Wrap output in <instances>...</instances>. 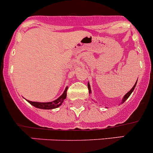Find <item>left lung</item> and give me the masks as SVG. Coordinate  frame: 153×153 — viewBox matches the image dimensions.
<instances>
[{
    "mask_svg": "<svg viewBox=\"0 0 153 153\" xmlns=\"http://www.w3.org/2000/svg\"><path fill=\"white\" fill-rule=\"evenodd\" d=\"M137 82H135V84H134V86L132 87L131 89L129 91H128V93H126V94H125L124 97H123V100H122V101H121V104H123V103H124L125 101H126V100H127L128 98V97L131 95V93L133 92L135 86H136V85H137ZM88 91H89V94H91V86H90V84L88 83Z\"/></svg>",
    "mask_w": 153,
    "mask_h": 153,
    "instance_id": "8db88e82",
    "label": "left lung"
}]
</instances>
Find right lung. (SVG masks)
I'll return each instance as SVG.
<instances>
[{"instance_id":"right-lung-1","label":"right lung","mask_w":153,"mask_h":153,"mask_svg":"<svg viewBox=\"0 0 153 153\" xmlns=\"http://www.w3.org/2000/svg\"><path fill=\"white\" fill-rule=\"evenodd\" d=\"M68 87H66L64 91L63 94L58 97L57 99L53 101H50V102H36V101H30L27 100V102L29 104H31L32 106L37 107L39 109H43V110H52V109H56L57 107H60L64 102L65 99L67 97V91H68Z\"/></svg>"}]
</instances>
